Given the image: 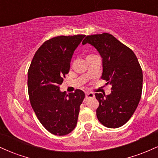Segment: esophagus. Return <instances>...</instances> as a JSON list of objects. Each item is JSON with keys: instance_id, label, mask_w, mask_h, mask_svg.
<instances>
[{"instance_id": "esophagus-1", "label": "esophagus", "mask_w": 158, "mask_h": 158, "mask_svg": "<svg viewBox=\"0 0 158 158\" xmlns=\"http://www.w3.org/2000/svg\"><path fill=\"white\" fill-rule=\"evenodd\" d=\"M94 97V94L93 93H86L85 94V99H88V98Z\"/></svg>"}]
</instances>
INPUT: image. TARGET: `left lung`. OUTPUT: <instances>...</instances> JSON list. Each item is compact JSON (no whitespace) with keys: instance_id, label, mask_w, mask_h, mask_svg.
<instances>
[{"instance_id":"obj_1","label":"left lung","mask_w":158,"mask_h":158,"mask_svg":"<svg viewBox=\"0 0 158 158\" xmlns=\"http://www.w3.org/2000/svg\"><path fill=\"white\" fill-rule=\"evenodd\" d=\"M87 43L100 54L102 79L112 85L109 95L95 94L99 103L97 119L108 128H119L129 120L140 100L142 69L131 49L109 33L87 35L82 44Z\"/></svg>"}]
</instances>
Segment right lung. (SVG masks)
<instances>
[{
  "label": "right lung",
  "mask_w": 158,
  "mask_h": 158,
  "mask_svg": "<svg viewBox=\"0 0 158 158\" xmlns=\"http://www.w3.org/2000/svg\"><path fill=\"white\" fill-rule=\"evenodd\" d=\"M85 37L60 35L44 41L28 70L30 104L40 123L52 135H68L77 124L85 93L77 89L68 95L60 91L59 85L70 70L74 50Z\"/></svg>",
  "instance_id": "1"
}]
</instances>
